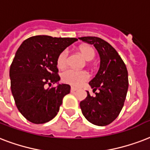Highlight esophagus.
Segmentation results:
<instances>
[{"label": "esophagus", "mask_w": 150, "mask_h": 150, "mask_svg": "<svg viewBox=\"0 0 150 150\" xmlns=\"http://www.w3.org/2000/svg\"><path fill=\"white\" fill-rule=\"evenodd\" d=\"M77 90H78L77 88L73 87V86H71V92H75V91H76Z\"/></svg>", "instance_id": "obj_1"}]
</instances>
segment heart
I'll return each mask as SVG.
<instances>
[{
	"label": "heart",
	"mask_w": 150,
	"mask_h": 150,
	"mask_svg": "<svg viewBox=\"0 0 150 150\" xmlns=\"http://www.w3.org/2000/svg\"><path fill=\"white\" fill-rule=\"evenodd\" d=\"M80 52L84 56L86 60L91 61L95 57V51L93 48L89 45H83L79 48ZM69 54L67 50H64L60 52L57 60V67L62 69L68 64ZM62 80L64 83L74 86H79L86 82L89 78V74L85 71H78L73 68L67 69L62 73Z\"/></svg>",
	"instance_id": "obj_1"
}]
</instances>
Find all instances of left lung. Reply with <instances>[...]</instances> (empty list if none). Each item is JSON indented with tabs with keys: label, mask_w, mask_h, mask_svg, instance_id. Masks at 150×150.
Returning a JSON list of instances; mask_svg holds the SVG:
<instances>
[{
	"label": "left lung",
	"mask_w": 150,
	"mask_h": 150,
	"mask_svg": "<svg viewBox=\"0 0 150 150\" xmlns=\"http://www.w3.org/2000/svg\"><path fill=\"white\" fill-rule=\"evenodd\" d=\"M93 45L100 56V68L89 84L95 93L80 102L83 116L89 122L98 126L108 125L117 118L124 105L128 90V73L116 50L109 43L98 37L79 38Z\"/></svg>",
	"instance_id": "8db88e82"
}]
</instances>
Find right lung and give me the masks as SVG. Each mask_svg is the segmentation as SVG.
Listing matches in <instances>:
<instances>
[{
  "label": "right lung",
  "instance_id": "1",
  "mask_svg": "<svg viewBox=\"0 0 150 150\" xmlns=\"http://www.w3.org/2000/svg\"><path fill=\"white\" fill-rule=\"evenodd\" d=\"M75 38L38 35L27 38L16 52L9 75L11 90L18 110L33 123H45L59 112L71 86L60 81L57 60L60 52L77 41Z\"/></svg>",
  "mask_w": 150,
  "mask_h": 150
}]
</instances>
